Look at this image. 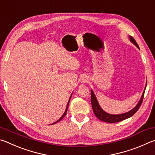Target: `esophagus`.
<instances>
[{"mask_svg":"<svg viewBox=\"0 0 155 155\" xmlns=\"http://www.w3.org/2000/svg\"><path fill=\"white\" fill-rule=\"evenodd\" d=\"M88 82V78L87 77H82L81 78V83H85Z\"/></svg>","mask_w":155,"mask_h":155,"instance_id":"1","label":"esophagus"}]
</instances>
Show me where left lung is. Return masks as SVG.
<instances>
[{"label": "left lung", "instance_id": "8db88e82", "mask_svg": "<svg viewBox=\"0 0 155 155\" xmlns=\"http://www.w3.org/2000/svg\"><path fill=\"white\" fill-rule=\"evenodd\" d=\"M129 38H130V40L132 41V42L137 47V48H139L138 44H137V42H136L135 39L133 38L132 36H130ZM146 87H145V89H144V91L143 92L142 96H141L140 101H139L138 104L136 105L135 108L133 109L130 111L125 113V114H119V115H111V114H107V113L104 112L103 110L101 109V107H100L98 101H97V100H96V96H95V95H94V94L93 92V91L91 90V106H92V109H93V111L94 113V115H95L100 120H101V121L109 122V123L118 122L120 121H122V120H124L125 119H127V118H128V117H130L131 116H133V115L137 111V110L140 109L141 104V103H142L143 96H144V93H145Z\"/></svg>", "mask_w": 155, "mask_h": 155}]
</instances>
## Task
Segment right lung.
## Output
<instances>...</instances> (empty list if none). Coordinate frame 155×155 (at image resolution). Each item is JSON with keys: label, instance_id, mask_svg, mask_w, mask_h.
I'll use <instances>...</instances> for the list:
<instances>
[{"label": "right lung", "instance_id": "right-lung-1", "mask_svg": "<svg viewBox=\"0 0 155 155\" xmlns=\"http://www.w3.org/2000/svg\"><path fill=\"white\" fill-rule=\"evenodd\" d=\"M70 98H71V96H70ZM70 99H69V101H68V105H67V107H66V109H65V112H64V115H62V116L60 117V118L57 120V121H56L55 122H54L53 124H55V123H57V122H58L59 121H60V120H61L63 118H64V117L65 116V114H66V113H67V110H68V104H69V102H70Z\"/></svg>", "mask_w": 155, "mask_h": 155}]
</instances>
